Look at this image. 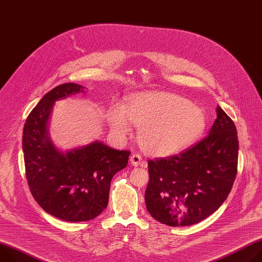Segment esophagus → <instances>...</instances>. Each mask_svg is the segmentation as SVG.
<instances>
[{
    "label": "esophagus",
    "mask_w": 262,
    "mask_h": 262,
    "mask_svg": "<svg viewBox=\"0 0 262 262\" xmlns=\"http://www.w3.org/2000/svg\"><path fill=\"white\" fill-rule=\"evenodd\" d=\"M130 164L133 166H140V165H143V161H142V157L140 155H137V154H134L130 159Z\"/></svg>",
    "instance_id": "obj_1"
}]
</instances>
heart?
Here are the masks:
<instances>
[{
	"mask_svg": "<svg viewBox=\"0 0 262 262\" xmlns=\"http://www.w3.org/2000/svg\"><path fill=\"white\" fill-rule=\"evenodd\" d=\"M112 130L118 137L138 127V140L145 152L169 157L182 152L202 136L207 125L205 111L178 94L164 91L133 94L123 106L107 112Z\"/></svg>",
	"mask_w": 262,
	"mask_h": 262,
	"instance_id": "heart-1",
	"label": "heart"
}]
</instances>
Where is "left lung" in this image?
I'll list each match as a JSON object with an SVG mask.
<instances>
[{
  "label": "left lung",
  "instance_id": "1",
  "mask_svg": "<svg viewBox=\"0 0 262 262\" xmlns=\"http://www.w3.org/2000/svg\"><path fill=\"white\" fill-rule=\"evenodd\" d=\"M209 135L193 147L148 161L145 204L150 215L170 227L191 226L215 212L237 173L238 139L232 119L220 107Z\"/></svg>",
  "mask_w": 262,
  "mask_h": 262
}]
</instances>
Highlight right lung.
Masks as SVG:
<instances>
[{
  "mask_svg": "<svg viewBox=\"0 0 262 262\" xmlns=\"http://www.w3.org/2000/svg\"><path fill=\"white\" fill-rule=\"evenodd\" d=\"M83 89L70 82L47 93L27 117L23 132L26 178L34 200L47 213L72 223L91 221L106 208L111 181L126 167L130 155L99 141L66 152L53 144L48 123L55 101Z\"/></svg>",
  "mask_w": 262,
  "mask_h": 262,
  "instance_id": "add662e5",
  "label": "right lung"
}]
</instances>
